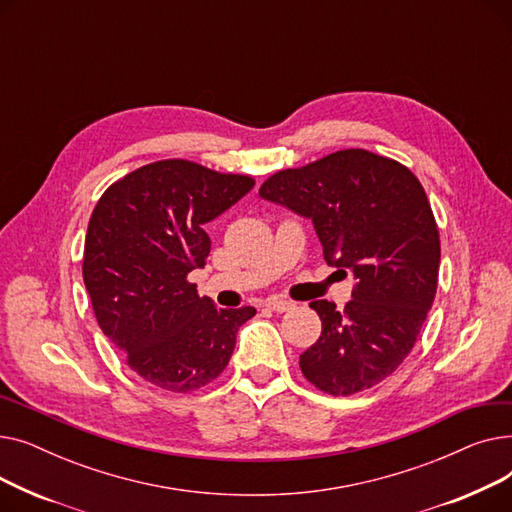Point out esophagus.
I'll return each mask as SVG.
<instances>
[{
	"label": "esophagus",
	"mask_w": 512,
	"mask_h": 512,
	"mask_svg": "<svg viewBox=\"0 0 512 512\" xmlns=\"http://www.w3.org/2000/svg\"><path fill=\"white\" fill-rule=\"evenodd\" d=\"M265 307H267V309H272V311H276V313H284V311L294 309V303L274 297V299H267V301H265Z\"/></svg>",
	"instance_id": "34e87169"
}]
</instances>
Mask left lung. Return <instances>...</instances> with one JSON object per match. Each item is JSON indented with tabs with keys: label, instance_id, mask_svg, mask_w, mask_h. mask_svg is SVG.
<instances>
[{
	"label": "left lung",
	"instance_id": "8db88e82",
	"mask_svg": "<svg viewBox=\"0 0 512 512\" xmlns=\"http://www.w3.org/2000/svg\"><path fill=\"white\" fill-rule=\"evenodd\" d=\"M259 195L309 218L324 259L357 278L342 311L309 305L321 336L299 361L307 382L332 396L384 382L413 351L438 288L440 234L417 176L396 159L342 149L272 174Z\"/></svg>",
	"mask_w": 512,
	"mask_h": 512
}]
</instances>
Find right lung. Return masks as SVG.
<instances>
[{"label": "right lung", "mask_w": 512, "mask_h": 512, "mask_svg": "<svg viewBox=\"0 0 512 512\" xmlns=\"http://www.w3.org/2000/svg\"><path fill=\"white\" fill-rule=\"evenodd\" d=\"M253 186L247 174L161 159L116 180L97 201L83 280L99 328L145 382L193 392L226 369L255 307L218 309L188 274L209 255L205 226Z\"/></svg>", "instance_id": "obj_1"}]
</instances>
